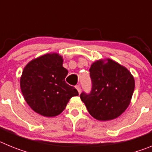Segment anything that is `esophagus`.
<instances>
[{
    "mask_svg": "<svg viewBox=\"0 0 152 152\" xmlns=\"http://www.w3.org/2000/svg\"><path fill=\"white\" fill-rule=\"evenodd\" d=\"M76 89H77V91H78V93L80 94V91H81V88H80V85H77L76 86Z\"/></svg>",
    "mask_w": 152,
    "mask_h": 152,
    "instance_id": "34e87169",
    "label": "esophagus"
}]
</instances>
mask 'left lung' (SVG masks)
<instances>
[{
	"mask_svg": "<svg viewBox=\"0 0 152 152\" xmlns=\"http://www.w3.org/2000/svg\"><path fill=\"white\" fill-rule=\"evenodd\" d=\"M107 61L99 60L91 64V91L80 95L89 113L100 121L120 116L129 105L135 89L129 71L113 60Z\"/></svg>",
	"mask_w": 152,
	"mask_h": 152,
	"instance_id": "1",
	"label": "left lung"
}]
</instances>
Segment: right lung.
<instances>
[{
	"label": "right lung",
	"mask_w": 152,
	"mask_h": 152,
	"mask_svg": "<svg viewBox=\"0 0 152 152\" xmlns=\"http://www.w3.org/2000/svg\"><path fill=\"white\" fill-rule=\"evenodd\" d=\"M57 53L44 55L29 61L23 71L20 88L24 99L35 112L52 117L64 110L78 92L65 82L68 72Z\"/></svg>",
	"instance_id": "add662e5"
}]
</instances>
